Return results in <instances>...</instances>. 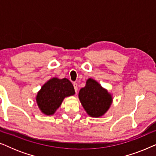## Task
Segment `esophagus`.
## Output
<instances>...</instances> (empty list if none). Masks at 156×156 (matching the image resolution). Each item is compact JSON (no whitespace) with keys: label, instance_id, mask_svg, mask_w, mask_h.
Here are the masks:
<instances>
[{"label":"esophagus","instance_id":"obj_1","mask_svg":"<svg viewBox=\"0 0 156 156\" xmlns=\"http://www.w3.org/2000/svg\"><path fill=\"white\" fill-rule=\"evenodd\" d=\"M73 85H74V90H75L76 93H77V90H78V88H77V84L76 83H73Z\"/></svg>","mask_w":156,"mask_h":156}]
</instances>
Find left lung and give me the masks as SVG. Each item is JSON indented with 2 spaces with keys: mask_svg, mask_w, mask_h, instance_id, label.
Wrapping results in <instances>:
<instances>
[{
  "mask_svg": "<svg viewBox=\"0 0 156 156\" xmlns=\"http://www.w3.org/2000/svg\"><path fill=\"white\" fill-rule=\"evenodd\" d=\"M78 97L87 114L93 118L104 116L113 102L112 94L91 78L87 80L86 85L80 89Z\"/></svg>",
  "mask_w": 156,
  "mask_h": 156,
  "instance_id": "left-lung-1",
  "label": "left lung"
}]
</instances>
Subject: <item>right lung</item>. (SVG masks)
Wrapping results in <instances>:
<instances>
[{"label": "right lung", "instance_id": "1", "mask_svg": "<svg viewBox=\"0 0 156 156\" xmlns=\"http://www.w3.org/2000/svg\"><path fill=\"white\" fill-rule=\"evenodd\" d=\"M75 94L72 82L67 78L52 77L42 85L36 95V103L40 112L47 116L56 112L65 98Z\"/></svg>", "mask_w": 156, "mask_h": 156}]
</instances>
